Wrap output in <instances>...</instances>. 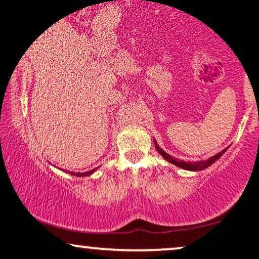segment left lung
Masks as SVG:
<instances>
[{"mask_svg":"<svg viewBox=\"0 0 259 259\" xmlns=\"http://www.w3.org/2000/svg\"><path fill=\"white\" fill-rule=\"evenodd\" d=\"M154 143H155V148L156 150L158 151V154L163 157L165 161H168L169 163L177 165V167L179 168H183L185 169V170H191V171H199V170H203V169H205L207 167H210L212 163H215L218 159L221 157V156L225 154L226 151H227V149L229 148H226L225 150H222L221 152H219L218 155L212 156V157H210L209 159H205V161H197V162H192V161H183V159H178L173 157V156H170L169 154H167V152L164 151V150H162L161 148H159L157 142H156L155 138H154Z\"/></svg>","mask_w":259,"mask_h":259,"instance_id":"left-lung-1","label":"left lung"}]
</instances>
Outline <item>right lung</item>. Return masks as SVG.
<instances>
[{
  "mask_svg": "<svg viewBox=\"0 0 259 259\" xmlns=\"http://www.w3.org/2000/svg\"><path fill=\"white\" fill-rule=\"evenodd\" d=\"M96 170H97V168L92 169V170H90V171H85V173H73V171H71V173H69V174L75 175V177H90V175L94 173V171H96Z\"/></svg>",
  "mask_w": 259,
  "mask_h": 259,
  "instance_id": "right-lung-1",
  "label": "right lung"
}]
</instances>
